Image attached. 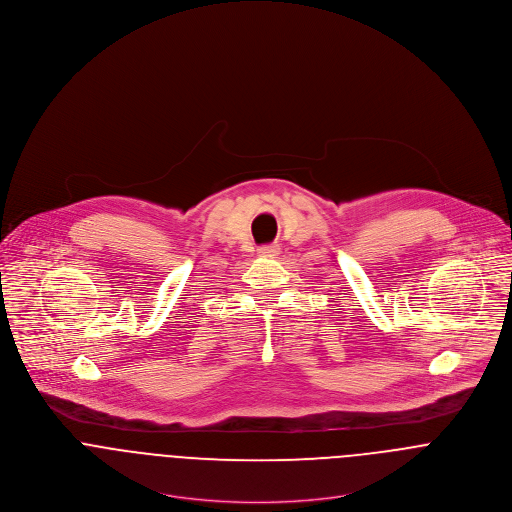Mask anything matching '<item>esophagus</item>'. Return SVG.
I'll return each mask as SVG.
<instances>
[{"mask_svg":"<svg viewBox=\"0 0 512 512\" xmlns=\"http://www.w3.org/2000/svg\"><path fill=\"white\" fill-rule=\"evenodd\" d=\"M258 254H260V256H264V258H276V256L280 254V246H278V244L262 246V248L258 250Z\"/></svg>","mask_w":512,"mask_h":512,"instance_id":"1","label":"esophagus"}]
</instances>
